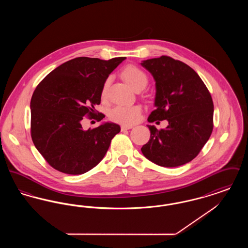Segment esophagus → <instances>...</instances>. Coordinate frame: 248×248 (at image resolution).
I'll use <instances>...</instances> for the list:
<instances>
[{
  "mask_svg": "<svg viewBox=\"0 0 248 248\" xmlns=\"http://www.w3.org/2000/svg\"><path fill=\"white\" fill-rule=\"evenodd\" d=\"M132 125H121V130L124 131V130L131 129Z\"/></svg>",
  "mask_w": 248,
  "mask_h": 248,
  "instance_id": "1",
  "label": "esophagus"
}]
</instances>
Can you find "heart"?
Instances as JSON below:
<instances>
[{
  "instance_id": "heart-1",
  "label": "heart",
  "mask_w": 248,
  "mask_h": 248,
  "mask_svg": "<svg viewBox=\"0 0 248 248\" xmlns=\"http://www.w3.org/2000/svg\"><path fill=\"white\" fill-rule=\"evenodd\" d=\"M122 77L135 91L139 89H143L148 83V78L145 72L134 65L127 66L122 72ZM107 88H108V83H105L103 86L102 93H101L102 97L106 96ZM140 113H141V108L140 106L119 105V106L114 107L109 111V118L120 124H133L140 120Z\"/></svg>"
}]
</instances>
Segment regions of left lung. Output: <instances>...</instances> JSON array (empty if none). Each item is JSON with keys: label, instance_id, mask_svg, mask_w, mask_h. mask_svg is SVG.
<instances>
[{"label": "left lung", "instance_id": "1", "mask_svg": "<svg viewBox=\"0 0 248 248\" xmlns=\"http://www.w3.org/2000/svg\"><path fill=\"white\" fill-rule=\"evenodd\" d=\"M140 64L155 81V109L148 122H168L165 129L147 125L151 139L143 145L142 154L160 166L185 165L198 155L211 136V94L200 76L179 60L163 56Z\"/></svg>", "mask_w": 248, "mask_h": 248}]
</instances>
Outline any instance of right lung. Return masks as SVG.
I'll use <instances>...</instances> for the list:
<instances>
[{
    "instance_id": "obj_1",
    "label": "right lung",
    "mask_w": 248,
    "mask_h": 248,
    "mask_svg": "<svg viewBox=\"0 0 248 248\" xmlns=\"http://www.w3.org/2000/svg\"><path fill=\"white\" fill-rule=\"evenodd\" d=\"M126 58H76L61 64L39 83L31 101V138L49 165L62 173L81 175L105 156L120 125L104 122L83 130L82 121L95 116L108 75ZM99 114V113H98ZM104 115L99 116V121Z\"/></svg>"
}]
</instances>
